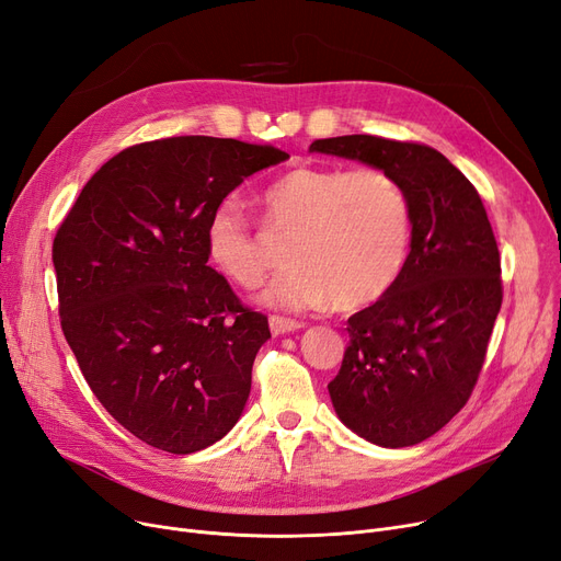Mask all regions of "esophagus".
Masks as SVG:
<instances>
[{"mask_svg": "<svg viewBox=\"0 0 561 561\" xmlns=\"http://www.w3.org/2000/svg\"><path fill=\"white\" fill-rule=\"evenodd\" d=\"M267 325H271V332H273L275 336L288 334V332H296V330L302 328L298 321H294V319H282V316H271V321H267Z\"/></svg>", "mask_w": 561, "mask_h": 561, "instance_id": "1", "label": "esophagus"}]
</instances>
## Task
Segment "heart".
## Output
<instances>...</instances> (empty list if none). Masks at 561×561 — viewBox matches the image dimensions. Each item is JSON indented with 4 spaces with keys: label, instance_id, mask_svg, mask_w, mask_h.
Returning <instances> with one entry per match:
<instances>
[{
    "label": "heart",
    "instance_id": "obj_1",
    "mask_svg": "<svg viewBox=\"0 0 561 561\" xmlns=\"http://www.w3.org/2000/svg\"><path fill=\"white\" fill-rule=\"evenodd\" d=\"M263 227L288 236L286 271L261 294L273 309L302 311L330 300L357 309L387 294L410 248V202L403 185L378 167H298L259 192ZM204 250L217 273L256 288L271 254L245 208L222 199L204 225Z\"/></svg>",
    "mask_w": 561,
    "mask_h": 561
}]
</instances>
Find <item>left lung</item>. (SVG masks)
<instances>
[{"instance_id": "8db88e82", "label": "left lung", "mask_w": 561, "mask_h": 561, "mask_svg": "<svg viewBox=\"0 0 561 561\" xmlns=\"http://www.w3.org/2000/svg\"><path fill=\"white\" fill-rule=\"evenodd\" d=\"M325 153L385 169L410 202L397 282L348 319L351 344L328 385L336 417L378 447H412L468 403L502 307L500 252L474 185L431 146L344 135Z\"/></svg>"}]
</instances>
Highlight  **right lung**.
Instances as JSON below:
<instances>
[{
    "instance_id": "obj_1",
    "label": "right lung",
    "mask_w": 561,
    "mask_h": 561,
    "mask_svg": "<svg viewBox=\"0 0 561 561\" xmlns=\"http://www.w3.org/2000/svg\"><path fill=\"white\" fill-rule=\"evenodd\" d=\"M275 146L169 137L121 151L82 187L53 245L61 330L84 380L141 443L194 454L236 426L267 319L208 265V213Z\"/></svg>"
}]
</instances>
